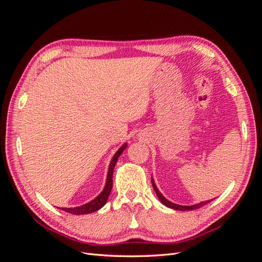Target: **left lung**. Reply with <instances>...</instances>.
Wrapping results in <instances>:
<instances>
[{"label":"left lung","instance_id":"left-lung-1","mask_svg":"<svg viewBox=\"0 0 262 262\" xmlns=\"http://www.w3.org/2000/svg\"><path fill=\"white\" fill-rule=\"evenodd\" d=\"M152 186H153V188H154V190H155V192H156V195L158 196V199H160V201H161L164 205H166V207H167V208H170V209H173V210H178V211H191V210H195V209H200L201 207H203V205H205V204H208V203L211 202V200H208V201H202V202H200V203H196V204H193V205H180V204H176V203H172L171 201L166 199V198L160 192V190L157 189V187H156V185H155V182H154L153 178H152Z\"/></svg>","mask_w":262,"mask_h":262}]
</instances>
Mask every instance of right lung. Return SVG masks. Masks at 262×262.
<instances>
[{"label": "right lung", "mask_w": 262, "mask_h": 262, "mask_svg": "<svg viewBox=\"0 0 262 262\" xmlns=\"http://www.w3.org/2000/svg\"><path fill=\"white\" fill-rule=\"evenodd\" d=\"M126 147V143H124L120 148H119L116 154L114 155V157L112 158V162L109 164V168H108V173H107V179H106V185L104 187V190L95 198L94 200L87 202L83 205H80V207H75V208H61V210L66 211L68 213L74 214V215H81V214H89V213H93L96 212L99 209H101L104 207L105 203L107 202L108 198L110 192H112L113 189V172H114V168L117 164V161L119 156L121 155V153L124 150V148Z\"/></svg>", "instance_id": "right-lung-1"}]
</instances>
